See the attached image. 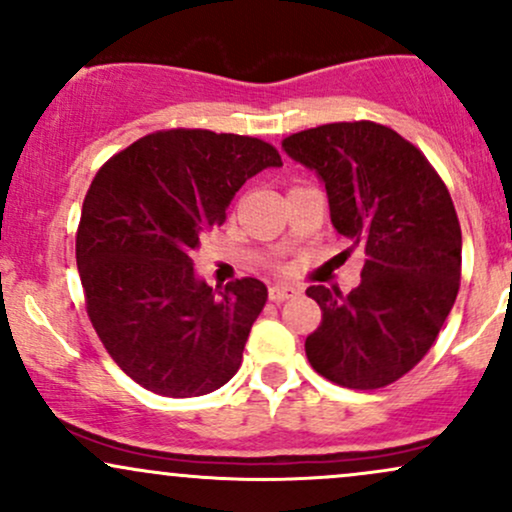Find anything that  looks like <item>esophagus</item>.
<instances>
[{
  "instance_id": "34e87169",
  "label": "esophagus",
  "mask_w": 512,
  "mask_h": 512,
  "mask_svg": "<svg viewBox=\"0 0 512 512\" xmlns=\"http://www.w3.org/2000/svg\"><path fill=\"white\" fill-rule=\"evenodd\" d=\"M293 296H296V289H293V286H286V284L269 286V301L284 303V301H289V298H293Z\"/></svg>"
}]
</instances>
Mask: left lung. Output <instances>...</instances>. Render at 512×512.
I'll return each mask as SVG.
<instances>
[{"label": "left lung", "instance_id": "8db88e82", "mask_svg": "<svg viewBox=\"0 0 512 512\" xmlns=\"http://www.w3.org/2000/svg\"><path fill=\"white\" fill-rule=\"evenodd\" d=\"M281 146L325 182L349 250L366 252L351 293L305 291L322 310L305 356L351 390L395 383L428 354L460 291L462 231L448 187L414 144L378 122L303 129Z\"/></svg>", "mask_w": 512, "mask_h": 512}]
</instances>
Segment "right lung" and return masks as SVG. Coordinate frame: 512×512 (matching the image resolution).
<instances>
[{"mask_svg": "<svg viewBox=\"0 0 512 512\" xmlns=\"http://www.w3.org/2000/svg\"><path fill=\"white\" fill-rule=\"evenodd\" d=\"M272 144L209 129H161L115 154L88 187L76 231L86 313L113 361L163 397H199L238 373L267 286L211 289L192 250L245 180L279 168Z\"/></svg>", "mask_w": 512, "mask_h": 512, "instance_id": "obj_1", "label": "right lung"}]
</instances>
